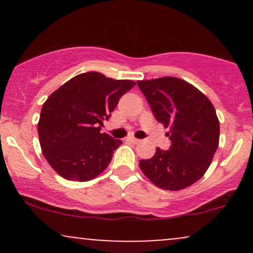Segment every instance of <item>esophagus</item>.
<instances>
[{"label":"esophagus","instance_id":"obj_1","mask_svg":"<svg viewBox=\"0 0 253 253\" xmlns=\"http://www.w3.org/2000/svg\"><path fill=\"white\" fill-rule=\"evenodd\" d=\"M128 140H129L132 144H139V143H140V141H141L140 139H136V138H134V136H129Z\"/></svg>","mask_w":253,"mask_h":253}]
</instances>
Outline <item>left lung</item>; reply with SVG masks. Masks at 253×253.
<instances>
[{
	"instance_id": "left-lung-1",
	"label": "left lung",
	"mask_w": 253,
	"mask_h": 253,
	"mask_svg": "<svg viewBox=\"0 0 253 253\" xmlns=\"http://www.w3.org/2000/svg\"><path fill=\"white\" fill-rule=\"evenodd\" d=\"M158 123L169 127V150L157 147L155 156L139 167L162 189L179 190L199 181L219 146L220 125L213 104L199 89L181 78L138 81Z\"/></svg>"
}]
</instances>
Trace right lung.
<instances>
[{
	"label": "right lung",
	"instance_id": "add662e5",
	"mask_svg": "<svg viewBox=\"0 0 253 253\" xmlns=\"http://www.w3.org/2000/svg\"><path fill=\"white\" fill-rule=\"evenodd\" d=\"M135 85L100 72L71 78L42 104L38 124L42 155L69 181L86 182L108 167L123 141L101 133L119 100Z\"/></svg>",
	"mask_w": 253,
	"mask_h": 253
}]
</instances>
